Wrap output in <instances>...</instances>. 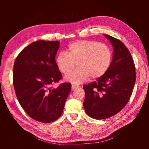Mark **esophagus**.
<instances>
[{"label":"esophagus","mask_w":149,"mask_h":149,"mask_svg":"<svg viewBox=\"0 0 149 149\" xmlns=\"http://www.w3.org/2000/svg\"><path fill=\"white\" fill-rule=\"evenodd\" d=\"M79 86H77V85H75V84H72V90H74L75 88H78Z\"/></svg>","instance_id":"esophagus-1"}]
</instances>
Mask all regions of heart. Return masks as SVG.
I'll return each mask as SVG.
<instances>
[{"instance_id":"obj_1","label":"heart","mask_w":149,"mask_h":149,"mask_svg":"<svg viewBox=\"0 0 149 149\" xmlns=\"http://www.w3.org/2000/svg\"><path fill=\"white\" fill-rule=\"evenodd\" d=\"M112 51L105 43L92 40H78L70 44L67 52H60L56 57L59 70L67 74L73 69L74 63L78 68L65 77L72 84H79L102 77L108 70L112 61Z\"/></svg>"}]
</instances>
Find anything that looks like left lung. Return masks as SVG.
I'll return each instance as SVG.
<instances>
[{"label":"left lung","mask_w":149,"mask_h":149,"mask_svg":"<svg viewBox=\"0 0 149 149\" xmlns=\"http://www.w3.org/2000/svg\"><path fill=\"white\" fill-rule=\"evenodd\" d=\"M113 48L111 63L105 74L84 85L85 111L102 120L120 112L131 98L136 81L135 66L130 52L121 41L104 34Z\"/></svg>","instance_id":"obj_1"}]
</instances>
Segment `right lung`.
<instances>
[{
  "instance_id": "obj_1",
  "label": "right lung",
  "mask_w": 149,
  "mask_h": 149,
  "mask_svg": "<svg viewBox=\"0 0 149 149\" xmlns=\"http://www.w3.org/2000/svg\"><path fill=\"white\" fill-rule=\"evenodd\" d=\"M59 48L58 41H36L22 50L14 63L16 95L26 113L36 121L50 123L59 118L71 91L67 83L52 88L62 78L55 59Z\"/></svg>"
}]
</instances>
